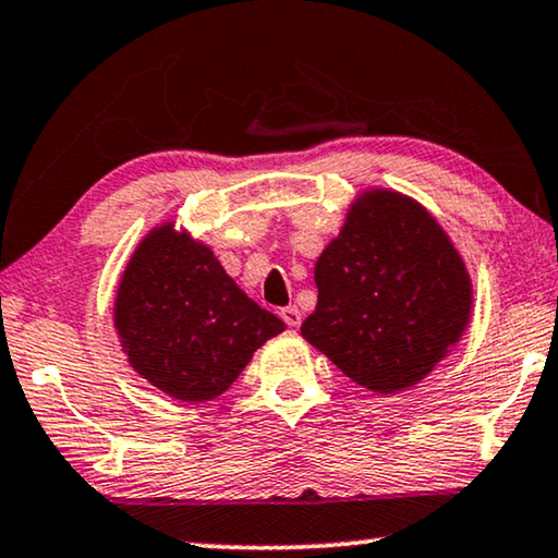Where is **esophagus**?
<instances>
[{"label":"esophagus","mask_w":558,"mask_h":558,"mask_svg":"<svg viewBox=\"0 0 558 558\" xmlns=\"http://www.w3.org/2000/svg\"><path fill=\"white\" fill-rule=\"evenodd\" d=\"M280 318L286 320L290 328H298V326H301L303 315H301V311H298L295 305H286V307H282V311H280Z\"/></svg>","instance_id":"obj_1"}]
</instances>
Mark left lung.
Returning a JSON list of instances; mask_svg holds the SVG:
<instances>
[{"instance_id": "left-lung-1", "label": "left lung", "mask_w": 558, "mask_h": 558, "mask_svg": "<svg viewBox=\"0 0 558 558\" xmlns=\"http://www.w3.org/2000/svg\"><path fill=\"white\" fill-rule=\"evenodd\" d=\"M315 286L303 338L376 393L426 378L471 320V278L451 238L393 190L359 195L315 263Z\"/></svg>"}]
</instances>
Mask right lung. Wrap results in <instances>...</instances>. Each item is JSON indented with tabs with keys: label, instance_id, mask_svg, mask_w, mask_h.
Here are the masks:
<instances>
[{
	"label": "right lung",
	"instance_id": "1",
	"mask_svg": "<svg viewBox=\"0 0 558 558\" xmlns=\"http://www.w3.org/2000/svg\"><path fill=\"white\" fill-rule=\"evenodd\" d=\"M114 328L147 384L182 403H205L226 393L286 323L251 301L210 247L165 222L122 272Z\"/></svg>",
	"mask_w": 558,
	"mask_h": 558
}]
</instances>
